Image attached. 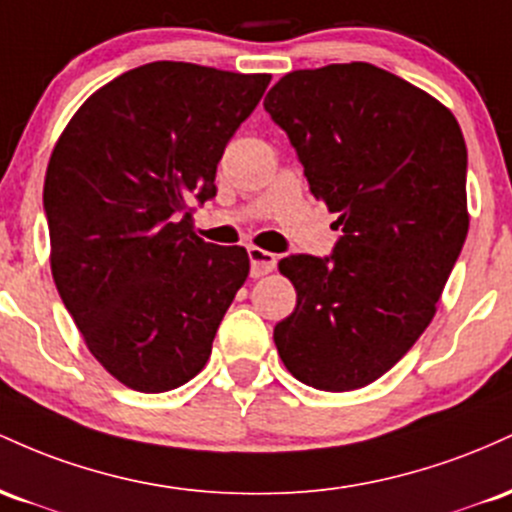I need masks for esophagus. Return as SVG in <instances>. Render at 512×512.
<instances>
[{"label":"esophagus","mask_w":512,"mask_h":512,"mask_svg":"<svg viewBox=\"0 0 512 512\" xmlns=\"http://www.w3.org/2000/svg\"><path fill=\"white\" fill-rule=\"evenodd\" d=\"M249 261H251V275L254 278H261V275H268L278 263V258L271 251H263L258 246H249Z\"/></svg>","instance_id":"34e87169"}]
</instances>
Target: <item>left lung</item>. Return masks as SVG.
<instances>
[{
    "mask_svg": "<svg viewBox=\"0 0 512 512\" xmlns=\"http://www.w3.org/2000/svg\"><path fill=\"white\" fill-rule=\"evenodd\" d=\"M263 106L343 227L329 258L278 263L297 307L275 324V348L309 387L360 389L426 331L467 239L462 130L438 99L367 62L285 74Z\"/></svg>",
    "mask_w": 512,
    "mask_h": 512,
    "instance_id": "8db88e82",
    "label": "left lung"
}]
</instances>
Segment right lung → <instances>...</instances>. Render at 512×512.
Returning a JSON list of instances; mask_svg holds the SVG:
<instances>
[{
	"label": "right lung",
	"mask_w": 512,
	"mask_h": 512,
	"mask_svg": "<svg viewBox=\"0 0 512 512\" xmlns=\"http://www.w3.org/2000/svg\"><path fill=\"white\" fill-rule=\"evenodd\" d=\"M271 74L149 62L101 86L50 157L43 205L53 280L86 348L135 392L193 380L249 275L241 246L193 232L188 200L215 171Z\"/></svg>",
	"instance_id": "add662e5"
}]
</instances>
